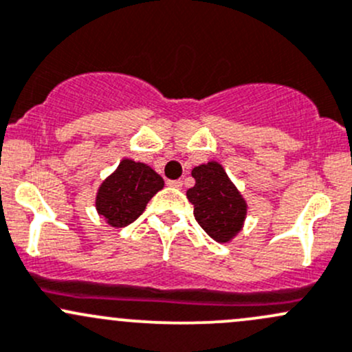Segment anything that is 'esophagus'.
<instances>
[{
  "mask_svg": "<svg viewBox=\"0 0 352 352\" xmlns=\"http://www.w3.org/2000/svg\"><path fill=\"white\" fill-rule=\"evenodd\" d=\"M170 187H175V188H182V180H168Z\"/></svg>",
  "mask_w": 352,
  "mask_h": 352,
  "instance_id": "1",
  "label": "esophagus"
}]
</instances>
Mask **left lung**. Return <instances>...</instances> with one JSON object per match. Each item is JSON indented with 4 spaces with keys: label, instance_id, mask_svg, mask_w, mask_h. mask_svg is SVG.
Segmentation results:
<instances>
[{
    "label": "left lung",
    "instance_id": "left-lung-1",
    "mask_svg": "<svg viewBox=\"0 0 352 352\" xmlns=\"http://www.w3.org/2000/svg\"><path fill=\"white\" fill-rule=\"evenodd\" d=\"M192 177L195 186L187 190V199L194 206L195 221L210 238L228 243L236 232L241 231L246 216V204L241 194L216 162L195 166Z\"/></svg>",
    "mask_w": 352,
    "mask_h": 352
}]
</instances>
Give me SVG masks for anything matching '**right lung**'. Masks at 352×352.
<instances>
[{
  "instance_id": "add662e5",
  "label": "right lung",
  "mask_w": 352,
  "mask_h": 352,
  "mask_svg": "<svg viewBox=\"0 0 352 352\" xmlns=\"http://www.w3.org/2000/svg\"><path fill=\"white\" fill-rule=\"evenodd\" d=\"M164 188V179L153 168L123 160L116 172L99 187L96 207L113 228H124L138 219L151 197Z\"/></svg>"
}]
</instances>
